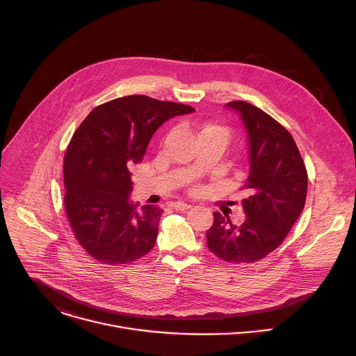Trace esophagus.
<instances>
[{
  "instance_id": "esophagus-1",
  "label": "esophagus",
  "mask_w": 356,
  "mask_h": 356,
  "mask_svg": "<svg viewBox=\"0 0 356 356\" xmlns=\"http://www.w3.org/2000/svg\"><path fill=\"white\" fill-rule=\"evenodd\" d=\"M170 207H172V209H175V210H177V211H186V210L191 209V206H190V204H187V202H181V201L172 202Z\"/></svg>"
}]
</instances>
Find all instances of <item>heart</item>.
<instances>
[{
	"mask_svg": "<svg viewBox=\"0 0 356 356\" xmlns=\"http://www.w3.org/2000/svg\"><path fill=\"white\" fill-rule=\"evenodd\" d=\"M198 136L200 139H207V138H216V139H220L224 145L228 143L229 140V131L228 128L222 127V125H217V124H206L202 125L200 129H198Z\"/></svg>",
	"mask_w": 356,
	"mask_h": 356,
	"instance_id": "b5f03b06",
	"label": "heart"
}]
</instances>
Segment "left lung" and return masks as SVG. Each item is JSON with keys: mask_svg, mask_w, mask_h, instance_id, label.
I'll return each mask as SVG.
<instances>
[{"mask_svg": "<svg viewBox=\"0 0 356 356\" xmlns=\"http://www.w3.org/2000/svg\"><path fill=\"white\" fill-rule=\"evenodd\" d=\"M225 107L239 115L246 132L249 195L241 201L242 225L214 213L207 246L225 262L252 264L273 252L300 217L307 197V170L291 135L270 115L246 101Z\"/></svg>", "mask_w": 356, "mask_h": 356, "instance_id": "obj_1", "label": "left lung"}]
</instances>
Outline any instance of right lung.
Instances as JSON below:
<instances>
[{"instance_id": "1", "label": "right lung", "mask_w": 356, "mask_h": 356, "mask_svg": "<svg viewBox=\"0 0 356 356\" xmlns=\"http://www.w3.org/2000/svg\"><path fill=\"white\" fill-rule=\"evenodd\" d=\"M195 110L146 95L115 98L94 108L65 155V207L79 243L94 259L125 265L155 246L162 209L131 201L129 168L168 120Z\"/></svg>"}]
</instances>
